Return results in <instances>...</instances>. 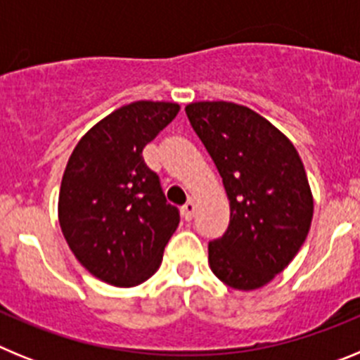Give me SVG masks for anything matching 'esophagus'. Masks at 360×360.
<instances>
[{
	"label": "esophagus",
	"instance_id": "esophagus-1",
	"mask_svg": "<svg viewBox=\"0 0 360 360\" xmlns=\"http://www.w3.org/2000/svg\"><path fill=\"white\" fill-rule=\"evenodd\" d=\"M195 211H196L195 202H193V200H189V202H187L186 205L182 207V216L187 219V221H189V219H193V216H195Z\"/></svg>",
	"mask_w": 360,
	"mask_h": 360
}]
</instances>
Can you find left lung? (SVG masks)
I'll use <instances>...</instances> for the list:
<instances>
[{
	"label": "left lung",
	"mask_w": 360,
	"mask_h": 360,
	"mask_svg": "<svg viewBox=\"0 0 360 360\" xmlns=\"http://www.w3.org/2000/svg\"><path fill=\"white\" fill-rule=\"evenodd\" d=\"M187 119L224 180L231 205L225 234L209 243L216 278L254 290L294 259L310 231L314 198L294 144L247 106H186Z\"/></svg>",
	"instance_id": "8db88e82"
}]
</instances>
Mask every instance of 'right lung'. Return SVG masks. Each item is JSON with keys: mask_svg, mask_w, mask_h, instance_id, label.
<instances>
[{"mask_svg": "<svg viewBox=\"0 0 360 360\" xmlns=\"http://www.w3.org/2000/svg\"><path fill=\"white\" fill-rule=\"evenodd\" d=\"M174 103L119 108L73 149L59 191V225L88 272L113 287L151 278L180 224L142 149L176 117Z\"/></svg>", "mask_w": 360, "mask_h": 360, "instance_id": "1", "label": "right lung"}]
</instances>
